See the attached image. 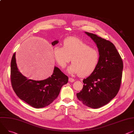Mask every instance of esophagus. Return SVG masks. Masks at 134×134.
<instances>
[{
    "instance_id": "34e87169",
    "label": "esophagus",
    "mask_w": 134,
    "mask_h": 134,
    "mask_svg": "<svg viewBox=\"0 0 134 134\" xmlns=\"http://www.w3.org/2000/svg\"><path fill=\"white\" fill-rule=\"evenodd\" d=\"M69 81L70 82H73L75 81V80L74 79H72L71 77H69Z\"/></svg>"
}]
</instances>
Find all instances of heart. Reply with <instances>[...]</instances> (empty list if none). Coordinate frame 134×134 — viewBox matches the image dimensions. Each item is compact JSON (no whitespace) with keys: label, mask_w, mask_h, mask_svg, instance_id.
<instances>
[{"label":"heart","mask_w":134,"mask_h":134,"mask_svg":"<svg viewBox=\"0 0 134 134\" xmlns=\"http://www.w3.org/2000/svg\"><path fill=\"white\" fill-rule=\"evenodd\" d=\"M53 54L57 64L62 68H64L71 59L72 64L68 67L67 71L71 74H79L80 77L91 74L99 60L98 51L74 37L65 40L64 47L56 46Z\"/></svg>","instance_id":"heart-1"}]
</instances>
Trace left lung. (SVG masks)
<instances>
[{"label":"left lung","instance_id":"left-lung-1","mask_svg":"<svg viewBox=\"0 0 134 134\" xmlns=\"http://www.w3.org/2000/svg\"><path fill=\"white\" fill-rule=\"evenodd\" d=\"M85 33L98 47L99 60L94 71L83 80V89L76 96L84 105L98 108L108 104L117 94L122 79L123 62L112 43L95 34Z\"/></svg>","mask_w":134,"mask_h":134}]
</instances>
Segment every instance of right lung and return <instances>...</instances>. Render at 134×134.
I'll use <instances>...</instances> for the list:
<instances>
[{
  "label": "right lung",
  "mask_w": 134,
  "mask_h": 134,
  "mask_svg": "<svg viewBox=\"0 0 134 134\" xmlns=\"http://www.w3.org/2000/svg\"><path fill=\"white\" fill-rule=\"evenodd\" d=\"M59 43L54 41L53 46ZM15 53L10 63V79L12 88L19 98L31 106L40 108L52 103L58 96L68 77L58 67L54 66L53 74L47 79L41 81L28 79L23 76L18 68Z\"/></svg>",
  "instance_id": "add662e5"
}]
</instances>
